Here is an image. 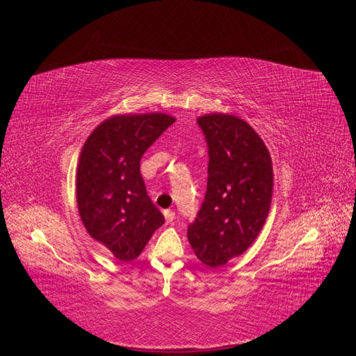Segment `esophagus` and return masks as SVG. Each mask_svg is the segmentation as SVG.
<instances>
[{
  "label": "esophagus",
  "mask_w": 356,
  "mask_h": 356,
  "mask_svg": "<svg viewBox=\"0 0 356 356\" xmlns=\"http://www.w3.org/2000/svg\"><path fill=\"white\" fill-rule=\"evenodd\" d=\"M165 218H166V222H172L175 220V212L170 211V209L165 211Z\"/></svg>",
  "instance_id": "34e87169"
}]
</instances>
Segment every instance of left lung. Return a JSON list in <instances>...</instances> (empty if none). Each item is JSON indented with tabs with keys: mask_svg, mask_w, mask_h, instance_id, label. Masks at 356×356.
<instances>
[{
	"mask_svg": "<svg viewBox=\"0 0 356 356\" xmlns=\"http://www.w3.org/2000/svg\"><path fill=\"white\" fill-rule=\"evenodd\" d=\"M208 145V182L187 238L199 260L218 267L243 254L266 222L272 202V159L261 138L241 118H197Z\"/></svg>",
	"mask_w": 356,
	"mask_h": 356,
	"instance_id": "8db88e82",
	"label": "left lung"
}]
</instances>
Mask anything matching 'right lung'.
<instances>
[{
  "instance_id": "1",
  "label": "right lung",
  "mask_w": 356,
  "mask_h": 356,
  "mask_svg": "<svg viewBox=\"0 0 356 356\" xmlns=\"http://www.w3.org/2000/svg\"><path fill=\"white\" fill-rule=\"evenodd\" d=\"M175 118L166 114L114 115L86 141L77 169V204L93 239L120 261L143 252L165 217L147 195L139 163Z\"/></svg>"
}]
</instances>
